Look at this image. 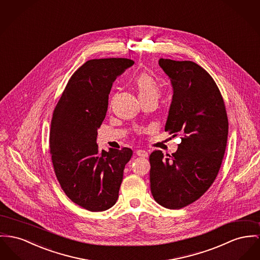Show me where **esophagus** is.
Wrapping results in <instances>:
<instances>
[{
	"label": "esophagus",
	"mask_w": 260,
	"mask_h": 260,
	"mask_svg": "<svg viewBox=\"0 0 260 260\" xmlns=\"http://www.w3.org/2000/svg\"><path fill=\"white\" fill-rule=\"evenodd\" d=\"M136 155L138 156H142V157H147V156H149L148 152H146V151H144V150H138V151H136Z\"/></svg>",
	"instance_id": "obj_1"
}]
</instances>
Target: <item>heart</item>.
Segmentation results:
<instances>
[{
  "instance_id": "heart-1",
  "label": "heart",
  "mask_w": 260,
  "mask_h": 260,
  "mask_svg": "<svg viewBox=\"0 0 260 260\" xmlns=\"http://www.w3.org/2000/svg\"><path fill=\"white\" fill-rule=\"evenodd\" d=\"M134 86L138 91L139 99H158L160 96V87L156 80L147 73H142L135 79Z\"/></svg>"
}]
</instances>
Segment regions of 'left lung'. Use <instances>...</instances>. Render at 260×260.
Returning <instances> with one entry per match:
<instances>
[{"label":"left lung","instance_id":"left-lung-1","mask_svg":"<svg viewBox=\"0 0 260 260\" xmlns=\"http://www.w3.org/2000/svg\"><path fill=\"white\" fill-rule=\"evenodd\" d=\"M158 64L173 87L165 131L182 137L172 156L158 150L150 155L151 192L162 207L181 209L198 200L216 179L229 121L221 91L206 70L192 61L161 58Z\"/></svg>","mask_w":260,"mask_h":260}]
</instances>
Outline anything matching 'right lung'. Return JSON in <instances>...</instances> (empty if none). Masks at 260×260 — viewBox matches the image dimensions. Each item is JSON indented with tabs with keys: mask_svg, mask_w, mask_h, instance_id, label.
<instances>
[{
	"mask_svg": "<svg viewBox=\"0 0 260 260\" xmlns=\"http://www.w3.org/2000/svg\"><path fill=\"white\" fill-rule=\"evenodd\" d=\"M133 64L127 58L88 60L72 75L53 111L49 148L56 177L74 203L91 212L116 203L133 155L129 148L106 152L96 144L112 83Z\"/></svg>",
	"mask_w": 260,
	"mask_h": 260,
	"instance_id": "right-lung-1",
	"label": "right lung"
}]
</instances>
